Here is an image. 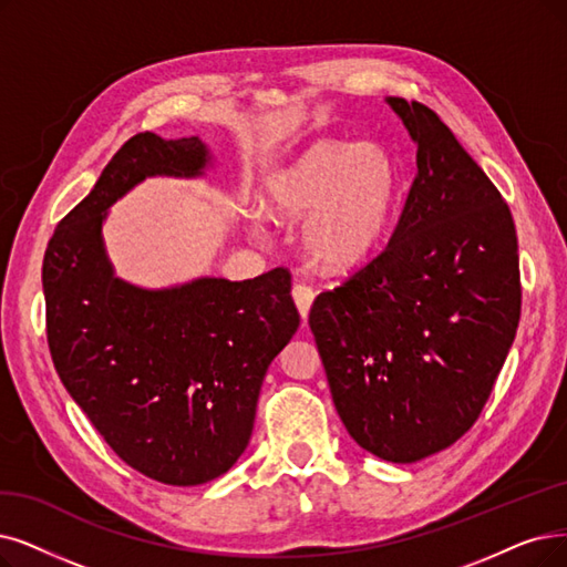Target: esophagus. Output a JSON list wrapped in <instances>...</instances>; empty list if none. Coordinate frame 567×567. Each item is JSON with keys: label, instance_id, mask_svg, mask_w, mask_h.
Segmentation results:
<instances>
[{"label": "esophagus", "instance_id": "34e87169", "mask_svg": "<svg viewBox=\"0 0 567 567\" xmlns=\"http://www.w3.org/2000/svg\"><path fill=\"white\" fill-rule=\"evenodd\" d=\"M292 298H296V305H298V309H300L302 321H307L311 302H313V298H316L313 288L307 286V284H296V286H292Z\"/></svg>", "mask_w": 567, "mask_h": 567}]
</instances>
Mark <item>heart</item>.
Masks as SVG:
<instances>
[{
	"label": "heart",
	"instance_id": "heart-1",
	"mask_svg": "<svg viewBox=\"0 0 567 567\" xmlns=\"http://www.w3.org/2000/svg\"><path fill=\"white\" fill-rule=\"evenodd\" d=\"M400 193L402 172L386 146L323 140L269 176L260 205L275 223L307 218L300 241L313 267L351 271L386 239Z\"/></svg>",
	"mask_w": 567,
	"mask_h": 567
}]
</instances>
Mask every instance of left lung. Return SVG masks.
<instances>
[{"label": "left lung", "instance_id": "left-lung-1", "mask_svg": "<svg viewBox=\"0 0 567 567\" xmlns=\"http://www.w3.org/2000/svg\"><path fill=\"white\" fill-rule=\"evenodd\" d=\"M416 176L383 251L309 311L334 410L391 463H416L480 419L520 319L514 218L433 109L389 97Z\"/></svg>", "mask_w": 567, "mask_h": 567}]
</instances>
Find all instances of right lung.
<instances>
[{"label":"right lung","instance_id":"add662e5","mask_svg":"<svg viewBox=\"0 0 567 567\" xmlns=\"http://www.w3.org/2000/svg\"><path fill=\"white\" fill-rule=\"evenodd\" d=\"M207 161L197 137L134 134L58 223L41 269L64 389L121 461L172 486L212 482L237 463L269 362L300 326L286 267L165 290L113 277L106 209L146 176H197Z\"/></svg>","mask_w":567,"mask_h":567}]
</instances>
